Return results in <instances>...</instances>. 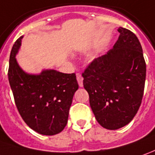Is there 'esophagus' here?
<instances>
[{
	"instance_id": "34e87169",
	"label": "esophagus",
	"mask_w": 155,
	"mask_h": 155,
	"mask_svg": "<svg viewBox=\"0 0 155 155\" xmlns=\"http://www.w3.org/2000/svg\"><path fill=\"white\" fill-rule=\"evenodd\" d=\"M77 80H78V85L79 87H83L84 86V84H83V77L81 76L80 73H77Z\"/></svg>"
}]
</instances>
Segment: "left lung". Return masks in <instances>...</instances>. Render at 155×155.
I'll return each instance as SVG.
<instances>
[{
  "label": "left lung",
  "instance_id": "1",
  "mask_svg": "<svg viewBox=\"0 0 155 155\" xmlns=\"http://www.w3.org/2000/svg\"><path fill=\"white\" fill-rule=\"evenodd\" d=\"M107 54L94 59L83 72L84 87L97 121L116 130L133 120L140 107L146 78L143 49L135 34L124 28Z\"/></svg>",
  "mask_w": 155,
  "mask_h": 155
}]
</instances>
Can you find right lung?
I'll return each mask as SVG.
<instances>
[{"mask_svg": "<svg viewBox=\"0 0 155 155\" xmlns=\"http://www.w3.org/2000/svg\"><path fill=\"white\" fill-rule=\"evenodd\" d=\"M22 36L12 46L8 80L15 104L22 120L42 135H55L66 127L72 98L78 84L75 73L45 70L39 75L28 74L19 67L16 55Z\"/></svg>", "mask_w": 155, "mask_h": 155, "instance_id": "1", "label": "right lung"}]
</instances>
